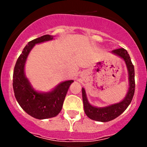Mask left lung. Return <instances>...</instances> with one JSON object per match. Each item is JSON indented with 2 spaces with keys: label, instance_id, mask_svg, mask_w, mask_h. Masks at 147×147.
<instances>
[{
  "label": "left lung",
  "instance_id": "left-lung-1",
  "mask_svg": "<svg viewBox=\"0 0 147 147\" xmlns=\"http://www.w3.org/2000/svg\"><path fill=\"white\" fill-rule=\"evenodd\" d=\"M112 53L119 55L120 57L124 59L127 65V69L129 72V88L127 92V96L123 101L119 103L115 104L106 107L97 108L93 107L87 101L86 97L85 90L84 88L82 89V100L84 105V110L86 115L91 119L95 121H111L119 117L122 112H124L126 109L128 107L129 104L132 100L135 91V80H134V67L131 61L129 55L127 50L124 48L115 49L112 50Z\"/></svg>",
  "mask_w": 147,
  "mask_h": 147
}]
</instances>
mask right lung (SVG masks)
<instances>
[{"label": "right lung", "mask_w": 147, "mask_h": 147, "mask_svg": "<svg viewBox=\"0 0 147 147\" xmlns=\"http://www.w3.org/2000/svg\"><path fill=\"white\" fill-rule=\"evenodd\" d=\"M53 39L52 35H45L30 41L18 58L13 71V87L16 100L26 113L38 119L54 117L60 113L69 85L73 82L65 81L50 92L40 93L32 88L26 78L25 63L31 49L35 44Z\"/></svg>", "instance_id": "add662e5"}]
</instances>
